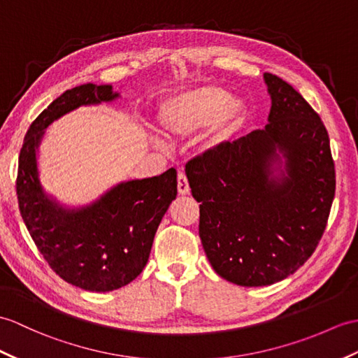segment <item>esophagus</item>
<instances>
[{"label":"esophagus","instance_id":"obj_1","mask_svg":"<svg viewBox=\"0 0 358 358\" xmlns=\"http://www.w3.org/2000/svg\"><path fill=\"white\" fill-rule=\"evenodd\" d=\"M190 192L189 181L185 172H178V194L180 195H187Z\"/></svg>","mask_w":358,"mask_h":358}]
</instances>
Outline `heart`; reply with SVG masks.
<instances>
[{"instance_id": "1", "label": "heart", "mask_w": 358, "mask_h": 358, "mask_svg": "<svg viewBox=\"0 0 358 358\" xmlns=\"http://www.w3.org/2000/svg\"><path fill=\"white\" fill-rule=\"evenodd\" d=\"M241 111L239 103H231L227 90L203 85L166 99L159 106L157 120L169 137H190L213 124L215 136H220L227 123L239 119Z\"/></svg>"}]
</instances>
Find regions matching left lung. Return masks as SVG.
I'll list each match as a JSON object with an SVG mask.
<instances>
[{
    "label": "left lung",
    "instance_id": "8db88e82",
    "mask_svg": "<svg viewBox=\"0 0 358 358\" xmlns=\"http://www.w3.org/2000/svg\"><path fill=\"white\" fill-rule=\"evenodd\" d=\"M268 123L186 164L199 204V238L222 279L262 287L308 261L327 229L336 194L329 136L319 114L276 74L265 73ZM286 159L279 178L272 164Z\"/></svg>",
    "mask_w": 358,
    "mask_h": 358
}]
</instances>
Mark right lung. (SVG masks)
Returning a JSON list of instances; mask_svg holds the SVG:
<instances>
[{
  "instance_id": "add662e5",
  "label": "right lung",
  "mask_w": 358,
  "mask_h": 358,
  "mask_svg": "<svg viewBox=\"0 0 358 358\" xmlns=\"http://www.w3.org/2000/svg\"><path fill=\"white\" fill-rule=\"evenodd\" d=\"M117 96L111 85L66 90L31 122L20 152L16 195L29 234L57 276L87 292H113L143 271L159 224L177 198L173 168L152 178L122 182L79 210H65L43 192L36 149L44 129L74 108Z\"/></svg>"
}]
</instances>
